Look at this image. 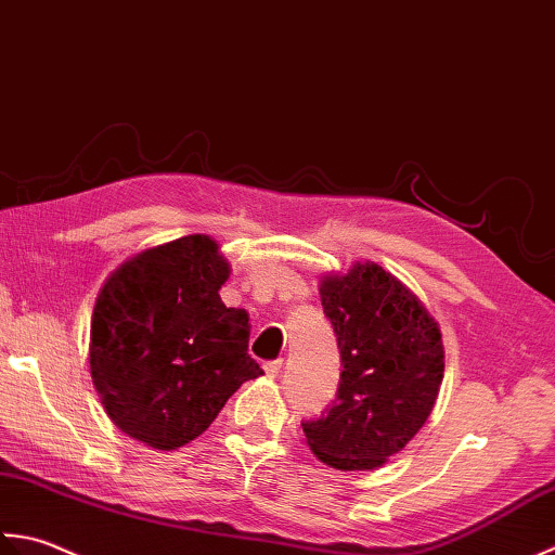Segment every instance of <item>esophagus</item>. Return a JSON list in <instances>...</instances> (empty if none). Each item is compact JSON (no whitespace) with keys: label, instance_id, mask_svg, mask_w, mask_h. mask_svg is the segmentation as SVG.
<instances>
[{"label":"esophagus","instance_id":"esophagus-1","mask_svg":"<svg viewBox=\"0 0 555 555\" xmlns=\"http://www.w3.org/2000/svg\"><path fill=\"white\" fill-rule=\"evenodd\" d=\"M280 369H282V359L266 361V366H263V371H266V376H268V378H278V376H280Z\"/></svg>","mask_w":555,"mask_h":555}]
</instances>
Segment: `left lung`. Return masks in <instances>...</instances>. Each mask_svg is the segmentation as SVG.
I'll use <instances>...</instances> for the list:
<instances>
[{"label":"left lung","instance_id":"1","mask_svg":"<svg viewBox=\"0 0 555 555\" xmlns=\"http://www.w3.org/2000/svg\"><path fill=\"white\" fill-rule=\"evenodd\" d=\"M321 304L340 347L337 400L301 424L311 452L343 472L386 465L420 434L446 371L436 319L378 263L321 278Z\"/></svg>","mask_w":555,"mask_h":555}]
</instances>
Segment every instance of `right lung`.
<instances>
[{"label": "right lung", "instance_id": "right-lung-1", "mask_svg": "<svg viewBox=\"0 0 555 555\" xmlns=\"http://www.w3.org/2000/svg\"><path fill=\"white\" fill-rule=\"evenodd\" d=\"M230 263L206 234L143 248L109 273L90 321V378L119 431L177 450L215 422L242 383L263 376L248 357V313L228 309Z\"/></svg>", "mask_w": 555, "mask_h": 555}]
</instances>
